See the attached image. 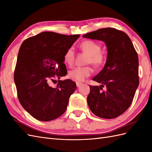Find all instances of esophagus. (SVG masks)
Wrapping results in <instances>:
<instances>
[{
	"label": "esophagus",
	"mask_w": 152,
	"mask_h": 152,
	"mask_svg": "<svg viewBox=\"0 0 152 152\" xmlns=\"http://www.w3.org/2000/svg\"><path fill=\"white\" fill-rule=\"evenodd\" d=\"M81 84H82V82H78V81H77V82H76V85H77V87H79Z\"/></svg>",
	"instance_id": "esophagus-1"
}]
</instances>
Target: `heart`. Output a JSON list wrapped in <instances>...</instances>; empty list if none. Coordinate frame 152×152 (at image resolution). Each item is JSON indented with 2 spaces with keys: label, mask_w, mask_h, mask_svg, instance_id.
Returning a JSON list of instances; mask_svg holds the SVG:
<instances>
[{
  "label": "heart",
  "mask_w": 152,
  "mask_h": 152,
  "mask_svg": "<svg viewBox=\"0 0 152 152\" xmlns=\"http://www.w3.org/2000/svg\"><path fill=\"white\" fill-rule=\"evenodd\" d=\"M80 49L82 52L88 55L87 64H91L94 67H99L104 61V55L101 51V45L93 40H84L80 44ZM64 61L68 65H73L75 59V52L72 48H68L64 54ZM93 70L89 66L76 67L69 72L68 75L72 79L82 81L89 77Z\"/></svg>",
  "instance_id": "b5f03b06"
}]
</instances>
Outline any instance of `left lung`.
Wrapping results in <instances>:
<instances>
[{"label": "left lung", "mask_w": 152, "mask_h": 152, "mask_svg": "<svg viewBox=\"0 0 152 152\" xmlns=\"http://www.w3.org/2000/svg\"><path fill=\"white\" fill-rule=\"evenodd\" d=\"M82 37L103 41L108 51L103 70L93 79L101 86H89V107L100 118H116L130 107L139 86L137 52L129 36L115 28H101Z\"/></svg>", "instance_id": "8db88e82"}]
</instances>
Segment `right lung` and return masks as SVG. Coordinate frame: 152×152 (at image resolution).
Segmentation results:
<instances>
[{"label": "right lung", "instance_id": "right-lung-1", "mask_svg": "<svg viewBox=\"0 0 152 152\" xmlns=\"http://www.w3.org/2000/svg\"><path fill=\"white\" fill-rule=\"evenodd\" d=\"M44 31L26 39L18 53L14 80L21 104L32 117L47 122L60 117L67 108L76 84L59 80L49 86L53 78L66 75L64 54L79 37Z\"/></svg>", "mask_w": 152, "mask_h": 152}]
</instances>
